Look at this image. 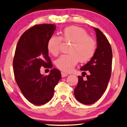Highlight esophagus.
Returning <instances> with one entry per match:
<instances>
[{"label": "esophagus", "instance_id": "obj_1", "mask_svg": "<svg viewBox=\"0 0 127 127\" xmlns=\"http://www.w3.org/2000/svg\"><path fill=\"white\" fill-rule=\"evenodd\" d=\"M68 75L67 73H65L64 72H62V78H64V77H66Z\"/></svg>", "mask_w": 127, "mask_h": 127}]
</instances>
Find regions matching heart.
<instances>
[{
    "instance_id": "1",
    "label": "heart",
    "mask_w": 127,
    "mask_h": 127,
    "mask_svg": "<svg viewBox=\"0 0 127 127\" xmlns=\"http://www.w3.org/2000/svg\"><path fill=\"white\" fill-rule=\"evenodd\" d=\"M62 39L70 43L68 50L69 54L62 55L55 62L57 68L63 72H70L79 61L81 63L88 62L95 54V40L88 36L87 32L82 27L70 26L64 29L61 38L55 36L50 37L48 42V49L54 56L59 54Z\"/></svg>"
}]
</instances>
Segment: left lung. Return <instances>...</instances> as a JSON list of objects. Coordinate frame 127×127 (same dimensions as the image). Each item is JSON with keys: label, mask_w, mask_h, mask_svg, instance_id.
Wrapping results in <instances>:
<instances>
[{"label": "left lung", "mask_w": 127, "mask_h": 127, "mask_svg": "<svg viewBox=\"0 0 127 127\" xmlns=\"http://www.w3.org/2000/svg\"><path fill=\"white\" fill-rule=\"evenodd\" d=\"M97 36V46L94 56L81 70H88L87 79L79 76L78 82L74 90L76 99L84 104H91L101 98L105 92L112 71V51L107 39L98 29L94 28Z\"/></svg>", "instance_id": "8db88e82"}]
</instances>
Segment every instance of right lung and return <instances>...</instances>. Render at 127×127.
<instances>
[{"instance_id": "obj_1", "label": "right lung", "mask_w": 127, "mask_h": 127, "mask_svg": "<svg viewBox=\"0 0 127 127\" xmlns=\"http://www.w3.org/2000/svg\"><path fill=\"white\" fill-rule=\"evenodd\" d=\"M56 26L34 25L22 34L16 47L13 69L16 82L26 98L40 106L52 98L54 88L62 78L59 70L54 68L48 75L40 73V68H52L47 44Z\"/></svg>"}]
</instances>
